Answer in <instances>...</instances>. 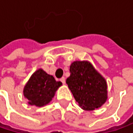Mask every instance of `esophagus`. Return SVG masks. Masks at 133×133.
Listing matches in <instances>:
<instances>
[{
  "mask_svg": "<svg viewBox=\"0 0 133 133\" xmlns=\"http://www.w3.org/2000/svg\"><path fill=\"white\" fill-rule=\"evenodd\" d=\"M60 80H61V82H62L63 84H65V77L61 78V79H60Z\"/></svg>",
  "mask_w": 133,
  "mask_h": 133,
  "instance_id": "34e87169",
  "label": "esophagus"
}]
</instances>
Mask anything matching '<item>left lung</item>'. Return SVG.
I'll return each instance as SVG.
<instances>
[{
    "instance_id": "8db88e82",
    "label": "left lung",
    "mask_w": 133,
    "mask_h": 133,
    "mask_svg": "<svg viewBox=\"0 0 133 133\" xmlns=\"http://www.w3.org/2000/svg\"><path fill=\"white\" fill-rule=\"evenodd\" d=\"M66 83L78 105L91 111L100 108L108 98L105 78L88 61H75L70 65Z\"/></svg>"
}]
</instances>
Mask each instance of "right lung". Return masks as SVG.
<instances>
[{
  "label": "right lung",
  "instance_id": "1",
  "mask_svg": "<svg viewBox=\"0 0 133 133\" xmlns=\"http://www.w3.org/2000/svg\"><path fill=\"white\" fill-rule=\"evenodd\" d=\"M62 85L55 78L39 68L35 71L24 87L23 94L28 104L42 107L48 105L54 98L58 89Z\"/></svg>",
  "mask_w": 133,
  "mask_h": 133
}]
</instances>
